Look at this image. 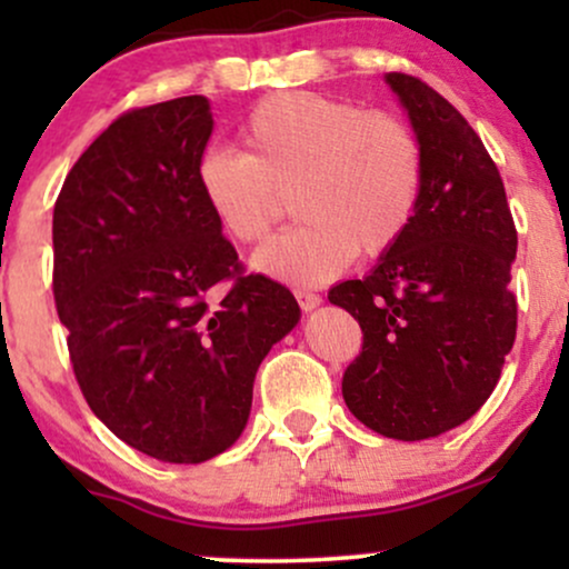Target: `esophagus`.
Instances as JSON below:
<instances>
[{
	"instance_id": "1",
	"label": "esophagus",
	"mask_w": 569,
	"mask_h": 569,
	"mask_svg": "<svg viewBox=\"0 0 569 569\" xmlns=\"http://www.w3.org/2000/svg\"><path fill=\"white\" fill-rule=\"evenodd\" d=\"M293 297H297V302L305 312L316 310V307L321 305V297H318V293H312V291H307V289H297V291H293Z\"/></svg>"
}]
</instances>
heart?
<instances>
[{
    "label": "heart",
    "instance_id": "b5f03b06",
    "mask_svg": "<svg viewBox=\"0 0 569 569\" xmlns=\"http://www.w3.org/2000/svg\"><path fill=\"white\" fill-rule=\"evenodd\" d=\"M240 139L246 152L202 154L198 187L221 230L243 246L270 234L293 194L305 221L253 253L264 276L318 283L356 253H388L415 221L426 160L401 117L291 90L259 101Z\"/></svg>",
    "mask_w": 569,
    "mask_h": 569
}]
</instances>
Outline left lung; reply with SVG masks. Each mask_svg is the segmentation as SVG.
Segmentation results:
<instances>
[{
	"instance_id": "left-lung-1",
	"label": "left lung",
	"mask_w": 569,
	"mask_h": 569,
	"mask_svg": "<svg viewBox=\"0 0 569 569\" xmlns=\"http://www.w3.org/2000/svg\"><path fill=\"white\" fill-rule=\"evenodd\" d=\"M385 82L407 109L426 181L415 221L367 278L329 302L363 331L345 403L398 441L447 433L492 396L516 339V227L500 171L447 98L401 71Z\"/></svg>"
}]
</instances>
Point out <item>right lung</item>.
I'll list each match as a JSON object with an SVG mask.
<instances>
[{"label":"right lung","instance_id":"obj_1","mask_svg":"<svg viewBox=\"0 0 569 569\" xmlns=\"http://www.w3.org/2000/svg\"><path fill=\"white\" fill-rule=\"evenodd\" d=\"M208 98L133 109L74 162L53 208V293L80 390L162 462L230 449L253 377L299 323L286 286L246 276L202 200Z\"/></svg>","mask_w":569,"mask_h":569}]
</instances>
